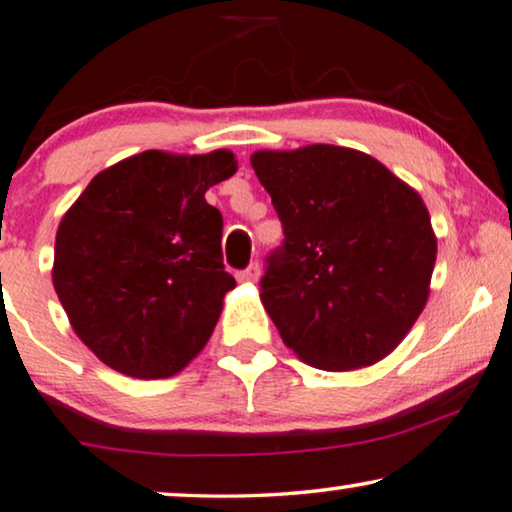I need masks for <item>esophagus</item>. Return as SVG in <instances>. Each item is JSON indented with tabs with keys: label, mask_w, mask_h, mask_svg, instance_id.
<instances>
[{
	"label": "esophagus",
	"mask_w": 512,
	"mask_h": 512,
	"mask_svg": "<svg viewBox=\"0 0 512 512\" xmlns=\"http://www.w3.org/2000/svg\"><path fill=\"white\" fill-rule=\"evenodd\" d=\"M258 277H261V265H258V263H251L249 268H244L242 272H238L240 281H256Z\"/></svg>",
	"instance_id": "esophagus-1"
}]
</instances>
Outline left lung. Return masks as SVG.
Wrapping results in <instances>:
<instances>
[{"label":"left lung","mask_w":512,"mask_h":512,"mask_svg":"<svg viewBox=\"0 0 512 512\" xmlns=\"http://www.w3.org/2000/svg\"><path fill=\"white\" fill-rule=\"evenodd\" d=\"M251 166L284 228L261 277L284 344L325 372L385 358L429 295L436 238L422 198L348 147L263 150Z\"/></svg>","instance_id":"obj_1"}]
</instances>
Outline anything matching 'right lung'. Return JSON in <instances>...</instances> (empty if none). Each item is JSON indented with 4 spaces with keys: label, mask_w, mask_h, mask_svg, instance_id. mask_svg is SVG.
Wrapping results in <instances>:
<instances>
[{
    "label": "right lung",
    "mask_w": 512,
    "mask_h": 512,
    "mask_svg": "<svg viewBox=\"0 0 512 512\" xmlns=\"http://www.w3.org/2000/svg\"><path fill=\"white\" fill-rule=\"evenodd\" d=\"M217 150H150L110 166L57 228L53 284L96 358L136 379H166L201 353L235 279L224 268L212 184L235 173Z\"/></svg>",
    "instance_id": "1"
}]
</instances>
